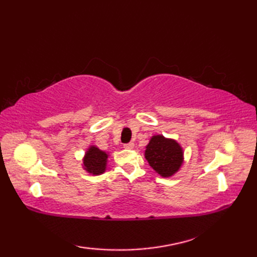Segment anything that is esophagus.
<instances>
[{
	"label": "esophagus",
	"mask_w": 257,
	"mask_h": 257,
	"mask_svg": "<svg viewBox=\"0 0 257 257\" xmlns=\"http://www.w3.org/2000/svg\"><path fill=\"white\" fill-rule=\"evenodd\" d=\"M135 147V144L134 143H129V144H124L123 145V148L124 149H133Z\"/></svg>",
	"instance_id": "esophagus-1"
}]
</instances>
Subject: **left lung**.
I'll list each match as a JSON object with an SVG mask.
<instances>
[{"label": "left lung", "mask_w": 257, "mask_h": 257, "mask_svg": "<svg viewBox=\"0 0 257 257\" xmlns=\"http://www.w3.org/2000/svg\"><path fill=\"white\" fill-rule=\"evenodd\" d=\"M145 157L151 168L162 177H171L183 162V151L173 139L163 136H154L146 147Z\"/></svg>", "instance_id": "obj_1"}]
</instances>
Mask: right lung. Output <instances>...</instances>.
Segmentation results:
<instances>
[{"instance_id": "add662e5", "label": "right lung", "mask_w": 257, "mask_h": 257, "mask_svg": "<svg viewBox=\"0 0 257 257\" xmlns=\"http://www.w3.org/2000/svg\"><path fill=\"white\" fill-rule=\"evenodd\" d=\"M108 155L105 151H101L95 146H91L87 150L84 158V169L91 174H101L106 170Z\"/></svg>"}]
</instances>
